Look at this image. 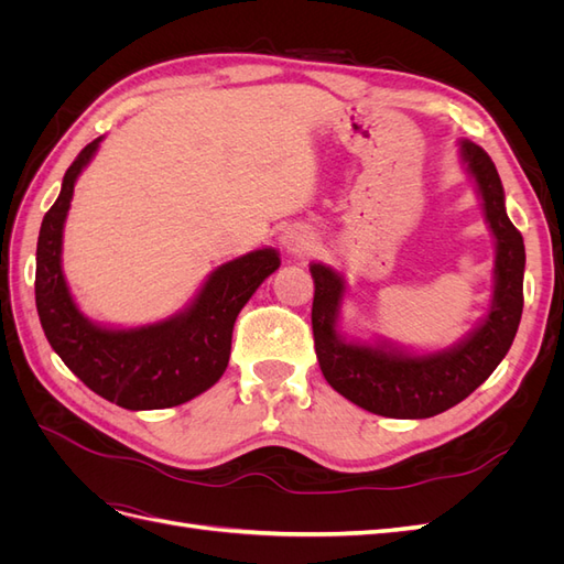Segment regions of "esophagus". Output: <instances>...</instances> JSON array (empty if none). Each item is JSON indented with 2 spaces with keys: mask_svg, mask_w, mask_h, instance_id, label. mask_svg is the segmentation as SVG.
<instances>
[{
  "mask_svg": "<svg viewBox=\"0 0 564 564\" xmlns=\"http://www.w3.org/2000/svg\"><path fill=\"white\" fill-rule=\"evenodd\" d=\"M284 247L292 253H303L313 247V235L311 232H286L284 235Z\"/></svg>",
  "mask_w": 564,
  "mask_h": 564,
  "instance_id": "34e87169",
  "label": "esophagus"
}]
</instances>
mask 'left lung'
Returning a JSON list of instances; mask_svg holds the SVG:
<instances>
[{
    "instance_id": "8db88e82",
    "label": "left lung",
    "mask_w": 564,
    "mask_h": 564,
    "mask_svg": "<svg viewBox=\"0 0 564 564\" xmlns=\"http://www.w3.org/2000/svg\"><path fill=\"white\" fill-rule=\"evenodd\" d=\"M470 176L477 183L485 216L497 237L494 296L489 313L466 340L433 355H409L388 346L348 344L336 332L344 278L332 268L313 263V338L319 369L327 383L346 400L388 419H429L466 400L499 367L518 334L522 317L524 242L510 224L503 185L487 152L460 141Z\"/></svg>"
}]
</instances>
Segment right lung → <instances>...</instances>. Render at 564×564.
<instances>
[{
    "label": "right lung",
    "mask_w": 564,
    "mask_h": 564,
    "mask_svg": "<svg viewBox=\"0 0 564 564\" xmlns=\"http://www.w3.org/2000/svg\"><path fill=\"white\" fill-rule=\"evenodd\" d=\"M100 141L104 135L79 152L42 220L35 272L42 329L65 367L96 395L131 412L176 406L224 377L235 319L261 282L280 268V256L275 249H256L224 263L212 272L191 308L158 324L106 329L89 322L65 284L61 249L75 181Z\"/></svg>",
    "instance_id": "obj_1"
}]
</instances>
